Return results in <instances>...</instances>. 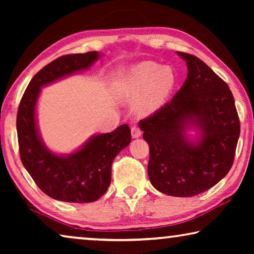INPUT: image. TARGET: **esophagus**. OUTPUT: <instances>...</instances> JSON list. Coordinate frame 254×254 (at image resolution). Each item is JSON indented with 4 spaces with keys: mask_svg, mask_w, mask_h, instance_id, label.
<instances>
[{
    "mask_svg": "<svg viewBox=\"0 0 254 254\" xmlns=\"http://www.w3.org/2000/svg\"><path fill=\"white\" fill-rule=\"evenodd\" d=\"M131 135H132V137L136 139V137H139L141 135V130L136 127H131Z\"/></svg>",
    "mask_w": 254,
    "mask_h": 254,
    "instance_id": "obj_1",
    "label": "esophagus"
}]
</instances>
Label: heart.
Instances as JSON below:
<instances>
[{
    "mask_svg": "<svg viewBox=\"0 0 254 254\" xmlns=\"http://www.w3.org/2000/svg\"><path fill=\"white\" fill-rule=\"evenodd\" d=\"M175 85V74L169 66L159 67L158 64L147 62L135 65L123 76L115 86V92L122 102L134 103L137 105V113L150 114L156 111Z\"/></svg>",
    "mask_w": 254,
    "mask_h": 254,
    "instance_id": "heart-1",
    "label": "heart"
}]
</instances>
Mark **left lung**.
I'll use <instances>...</instances> for the list:
<instances>
[{"mask_svg": "<svg viewBox=\"0 0 254 254\" xmlns=\"http://www.w3.org/2000/svg\"><path fill=\"white\" fill-rule=\"evenodd\" d=\"M177 54L187 64L182 88L139 122L150 150L148 175L163 194L190 197L215 186L233 165L240 120L229 86L195 56ZM196 128L191 140L187 131Z\"/></svg>", "mask_w": 254, "mask_h": 254, "instance_id": "obj_1", "label": "left lung"}]
</instances>
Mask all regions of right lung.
Here are the masks:
<instances>
[{
	"label": "right lung",
	"instance_id": "add662e5",
	"mask_svg": "<svg viewBox=\"0 0 254 254\" xmlns=\"http://www.w3.org/2000/svg\"><path fill=\"white\" fill-rule=\"evenodd\" d=\"M101 57L97 51L66 55L34 75L16 115L20 158L34 183L46 195L68 203H92L111 184L112 162L131 142V131L122 124L113 132L93 135L77 151L56 154L46 147L37 126L36 109L41 88L77 71L88 69Z\"/></svg>",
	"mask_w": 254,
	"mask_h": 254
}]
</instances>
